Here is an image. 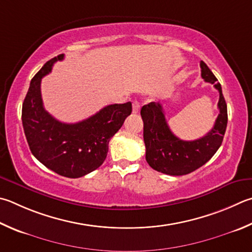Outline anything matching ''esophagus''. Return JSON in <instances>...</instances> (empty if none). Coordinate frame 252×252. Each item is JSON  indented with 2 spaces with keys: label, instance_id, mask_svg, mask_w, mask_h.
<instances>
[{
  "label": "esophagus",
  "instance_id": "esophagus-1",
  "mask_svg": "<svg viewBox=\"0 0 252 252\" xmlns=\"http://www.w3.org/2000/svg\"><path fill=\"white\" fill-rule=\"evenodd\" d=\"M140 102L139 101H133V103H132V108H133V113H138L140 111Z\"/></svg>",
  "mask_w": 252,
  "mask_h": 252
}]
</instances>
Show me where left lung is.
I'll return each instance as SVG.
<instances>
[{"mask_svg": "<svg viewBox=\"0 0 252 252\" xmlns=\"http://www.w3.org/2000/svg\"><path fill=\"white\" fill-rule=\"evenodd\" d=\"M202 77L213 84L219 93V114L207 134L194 141H183L173 133L168 126L163 107L159 102H150L142 107L145 158L153 170L167 175H186L207 163L221 145L225 135L228 114L227 104L222 95L221 86L202 61Z\"/></svg>", "mask_w": 252, "mask_h": 252, "instance_id": "1", "label": "left lung"}]
</instances>
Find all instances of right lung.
<instances>
[{
    "mask_svg": "<svg viewBox=\"0 0 252 252\" xmlns=\"http://www.w3.org/2000/svg\"><path fill=\"white\" fill-rule=\"evenodd\" d=\"M63 56L50 59L33 77L23 102L22 122L31 152L40 163L59 175L78 178L104 162L109 141L131 114L132 103L110 104L77 123L56 120L43 106L40 82Z\"/></svg>",
    "mask_w": 252,
    "mask_h": 252,
    "instance_id": "add662e5",
    "label": "right lung"
}]
</instances>
